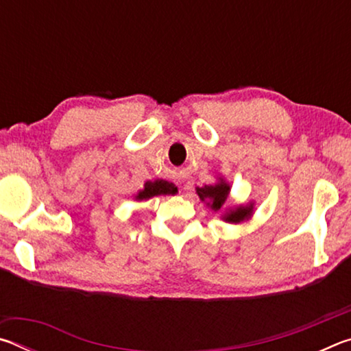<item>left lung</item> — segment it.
<instances>
[{"label": "left lung", "mask_w": 351, "mask_h": 351, "mask_svg": "<svg viewBox=\"0 0 351 351\" xmlns=\"http://www.w3.org/2000/svg\"><path fill=\"white\" fill-rule=\"evenodd\" d=\"M230 192V186L228 182H226L223 178H219V181L217 184H213V186H204V187H198L197 189V193L199 199H210V203H207L210 206L212 210H221V207L224 206L226 199H228V195ZM254 212V204H247V206H237L234 209H229L228 212L224 213L221 217L224 221L228 223H241L247 219L249 217L252 215Z\"/></svg>", "instance_id": "8db88e82"}]
</instances>
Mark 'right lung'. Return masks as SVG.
Segmentation results:
<instances>
[{
	"mask_svg": "<svg viewBox=\"0 0 351 351\" xmlns=\"http://www.w3.org/2000/svg\"><path fill=\"white\" fill-rule=\"evenodd\" d=\"M175 192H176V189L171 182H167L164 180L147 181L144 184V189L139 190L138 195L134 197V199L142 201V199L158 197V195H170V193H175Z\"/></svg>",
	"mask_w": 351,
	"mask_h": 351,
	"instance_id": "1",
	"label": "right lung"
}]
</instances>
